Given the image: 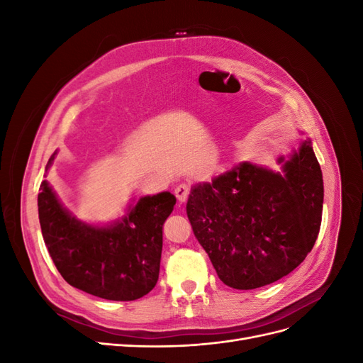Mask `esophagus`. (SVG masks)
<instances>
[{
  "mask_svg": "<svg viewBox=\"0 0 363 363\" xmlns=\"http://www.w3.org/2000/svg\"><path fill=\"white\" fill-rule=\"evenodd\" d=\"M174 194H175V196H177L179 203H184L186 200H188V195H189V186H188V184H184V183L177 184V186H175V188H174Z\"/></svg>",
  "mask_w": 363,
  "mask_h": 363,
  "instance_id": "esophagus-1",
  "label": "esophagus"
}]
</instances>
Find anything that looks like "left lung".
I'll use <instances>...</instances> for the list:
<instances>
[{"label":"left lung","mask_w":363,"mask_h":363,"mask_svg":"<svg viewBox=\"0 0 363 363\" xmlns=\"http://www.w3.org/2000/svg\"><path fill=\"white\" fill-rule=\"evenodd\" d=\"M280 171L239 162L191 188L192 232L221 280L256 289L288 276L309 255L321 225L323 172L306 138Z\"/></svg>","instance_id":"1"}]
</instances>
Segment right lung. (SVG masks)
<instances>
[{
    "instance_id": "obj_1",
    "label": "right lung",
    "mask_w": 363,
    "mask_h": 363,
    "mask_svg": "<svg viewBox=\"0 0 363 363\" xmlns=\"http://www.w3.org/2000/svg\"><path fill=\"white\" fill-rule=\"evenodd\" d=\"M56 156L57 150L45 175ZM174 204L168 191L131 199L123 216L98 224L72 215L48 180L38 195L42 236L62 277L77 289L112 301L138 300L156 286L162 225Z\"/></svg>"
}]
</instances>
